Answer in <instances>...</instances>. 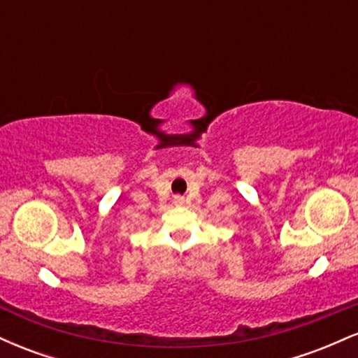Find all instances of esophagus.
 Listing matches in <instances>:
<instances>
[{"mask_svg":"<svg viewBox=\"0 0 358 358\" xmlns=\"http://www.w3.org/2000/svg\"><path fill=\"white\" fill-rule=\"evenodd\" d=\"M176 202H178V203H183V199H182V196H176Z\"/></svg>","mask_w":358,"mask_h":358,"instance_id":"34e87169","label":"esophagus"}]
</instances>
